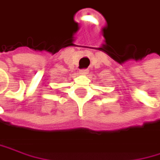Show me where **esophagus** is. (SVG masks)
<instances>
[{
	"instance_id": "34e87169",
	"label": "esophagus",
	"mask_w": 160,
	"mask_h": 160,
	"mask_svg": "<svg viewBox=\"0 0 160 160\" xmlns=\"http://www.w3.org/2000/svg\"><path fill=\"white\" fill-rule=\"evenodd\" d=\"M88 72H89L88 69H80V74L81 75H86V74H88Z\"/></svg>"
}]
</instances>
